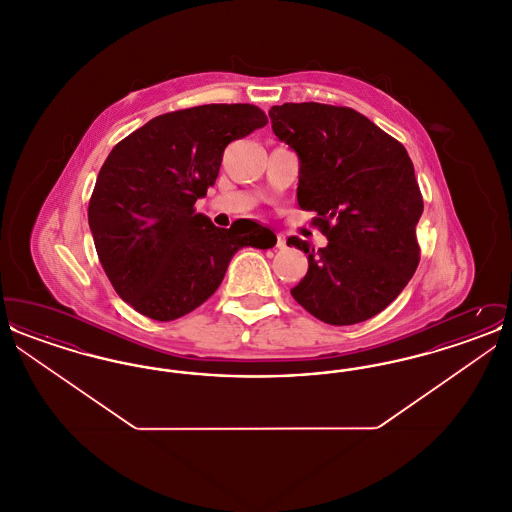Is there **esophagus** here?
Masks as SVG:
<instances>
[{
	"label": "esophagus",
	"instance_id": "obj_1",
	"mask_svg": "<svg viewBox=\"0 0 512 512\" xmlns=\"http://www.w3.org/2000/svg\"><path fill=\"white\" fill-rule=\"evenodd\" d=\"M276 247H280V249H282V247H286V238H284L282 234H278V236H276Z\"/></svg>",
	"mask_w": 512,
	"mask_h": 512
}]
</instances>
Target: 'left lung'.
I'll list each match as a JSON object with an SVG mask.
<instances>
[{
    "label": "left lung",
    "instance_id": "obj_1",
    "mask_svg": "<svg viewBox=\"0 0 512 512\" xmlns=\"http://www.w3.org/2000/svg\"><path fill=\"white\" fill-rule=\"evenodd\" d=\"M274 134L299 155L297 203L328 245L309 249V270L292 288L313 317L357 324L403 292L420 261L416 224L424 201L407 149L351 107L284 103L268 111Z\"/></svg>",
    "mask_w": 512,
    "mask_h": 512
}]
</instances>
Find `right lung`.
I'll use <instances>...</instances> for the list:
<instances>
[{
  "label": "right lung",
  "mask_w": 512,
  "mask_h": 512,
  "mask_svg": "<svg viewBox=\"0 0 512 512\" xmlns=\"http://www.w3.org/2000/svg\"><path fill=\"white\" fill-rule=\"evenodd\" d=\"M268 119L249 103H209L159 115L111 149L88 205L99 263L122 299L169 322L207 301L245 245L276 236L257 222L217 228L195 201L219 176L222 153Z\"/></svg>",
  "instance_id": "add662e5"
}]
</instances>
